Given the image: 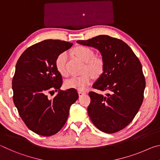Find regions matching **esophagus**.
Returning <instances> with one entry per match:
<instances>
[{
    "label": "esophagus",
    "instance_id": "obj_1",
    "mask_svg": "<svg viewBox=\"0 0 160 160\" xmlns=\"http://www.w3.org/2000/svg\"><path fill=\"white\" fill-rule=\"evenodd\" d=\"M86 94V92H82V91L78 92V94H79L80 97L82 96V95H84V94Z\"/></svg>",
    "mask_w": 160,
    "mask_h": 160
}]
</instances>
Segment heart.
<instances>
[{"mask_svg":"<svg viewBox=\"0 0 160 160\" xmlns=\"http://www.w3.org/2000/svg\"><path fill=\"white\" fill-rule=\"evenodd\" d=\"M75 56L85 63L82 74L80 76H73L67 80L65 85L67 88L75 89L79 91L85 90L90 85L92 77L99 78L103 74L104 70V63L103 59L94 57V53L91 48L80 46L72 51ZM68 53L63 52L59 54L56 59V67L59 73L62 75H67L66 62Z\"/></svg>","mask_w":160,"mask_h":160,"instance_id":"1","label":"heart"}]
</instances>
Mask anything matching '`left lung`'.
Returning <instances> with one entry per match:
<instances>
[{
  "mask_svg": "<svg viewBox=\"0 0 160 160\" xmlns=\"http://www.w3.org/2000/svg\"><path fill=\"white\" fill-rule=\"evenodd\" d=\"M77 43L98 50L104 63V72L93 88L109 93H89L88 113L92 122L107 133L121 131L131 122L142 104L145 80L141 63L128 44L116 38L99 35Z\"/></svg>",
  "mask_w": 160,
  "mask_h": 160,
  "instance_id": "obj_1",
  "label": "left lung"
}]
</instances>
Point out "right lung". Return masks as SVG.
I'll return each instance as SVG.
<instances>
[{"label":"right lung","mask_w":160,"mask_h":160,"mask_svg":"<svg viewBox=\"0 0 160 160\" xmlns=\"http://www.w3.org/2000/svg\"><path fill=\"white\" fill-rule=\"evenodd\" d=\"M72 43L48 39L27 48L19 58L12 78L13 102L28 128L42 136L57 133L66 123L70 106L78 99L75 89L61 90L56 59ZM55 89L53 99L47 94Z\"/></svg>","instance_id":"obj_1"}]
</instances>
